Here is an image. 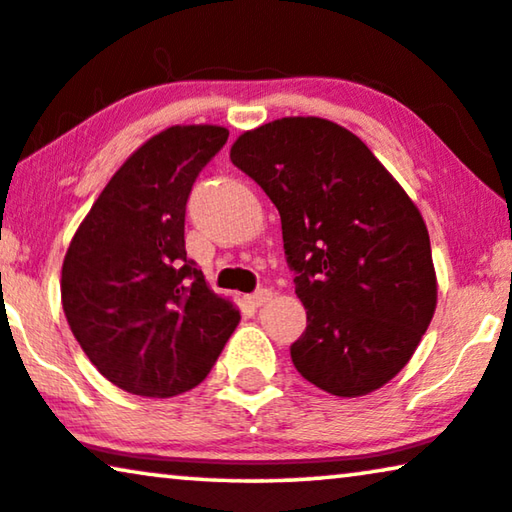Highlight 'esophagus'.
Wrapping results in <instances>:
<instances>
[{"instance_id": "1", "label": "esophagus", "mask_w": 512, "mask_h": 512, "mask_svg": "<svg viewBox=\"0 0 512 512\" xmlns=\"http://www.w3.org/2000/svg\"><path fill=\"white\" fill-rule=\"evenodd\" d=\"M271 297H273L271 290H257V292H253V294H248L246 304L253 306V308H259V306H264L266 301H269Z\"/></svg>"}]
</instances>
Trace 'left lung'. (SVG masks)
<instances>
[{
    "label": "left lung",
    "instance_id": "8db88e82",
    "mask_svg": "<svg viewBox=\"0 0 512 512\" xmlns=\"http://www.w3.org/2000/svg\"><path fill=\"white\" fill-rule=\"evenodd\" d=\"M234 167L280 213L306 331L290 345L308 383L362 397L413 357L436 311L420 211L362 139L322 118H283L241 134Z\"/></svg>",
    "mask_w": 512,
    "mask_h": 512
}]
</instances>
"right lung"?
Returning a JSON list of instances; mask_svg holds the SVG:
<instances>
[{"instance_id": "obj_1", "label": "right lung", "mask_w": 512, "mask_h": 512, "mask_svg": "<svg viewBox=\"0 0 512 512\" xmlns=\"http://www.w3.org/2000/svg\"><path fill=\"white\" fill-rule=\"evenodd\" d=\"M229 132L169 127L99 194L62 264V308L85 355L129 394L167 399L213 369L239 311L185 253V206Z\"/></svg>"}]
</instances>
